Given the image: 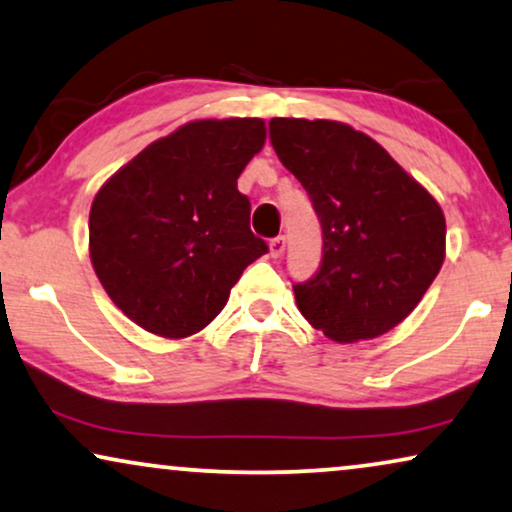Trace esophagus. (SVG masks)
Masks as SVG:
<instances>
[{"label":"esophagus","mask_w":512,"mask_h":512,"mask_svg":"<svg viewBox=\"0 0 512 512\" xmlns=\"http://www.w3.org/2000/svg\"><path fill=\"white\" fill-rule=\"evenodd\" d=\"M269 250H271V257H281L283 252H285V236H276V238H271Z\"/></svg>","instance_id":"obj_1"}]
</instances>
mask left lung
Masks as SVG:
<instances>
[{
  "mask_svg": "<svg viewBox=\"0 0 512 512\" xmlns=\"http://www.w3.org/2000/svg\"><path fill=\"white\" fill-rule=\"evenodd\" d=\"M271 145L323 227L316 276L292 285L332 342L374 339L414 311L445 262V215L370 135L342 121L271 119Z\"/></svg>",
  "mask_w": 512,
  "mask_h": 512,
  "instance_id": "obj_1",
  "label": "left lung"
}]
</instances>
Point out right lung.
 <instances>
[{
    "label": "right lung",
    "instance_id": "add662e5",
    "mask_svg": "<svg viewBox=\"0 0 512 512\" xmlns=\"http://www.w3.org/2000/svg\"><path fill=\"white\" fill-rule=\"evenodd\" d=\"M264 140L262 119L189 121L95 194V276L142 330L196 335L224 309L243 269L269 250L250 231V201L236 185Z\"/></svg>",
    "mask_w": 512,
    "mask_h": 512
}]
</instances>
